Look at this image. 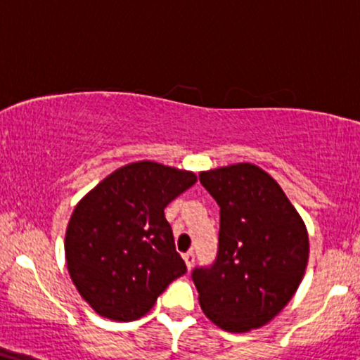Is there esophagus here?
I'll return each instance as SVG.
<instances>
[{"mask_svg": "<svg viewBox=\"0 0 360 360\" xmlns=\"http://www.w3.org/2000/svg\"><path fill=\"white\" fill-rule=\"evenodd\" d=\"M184 262H186V266H188V270H191L194 266V253L193 251H188V253L184 255Z\"/></svg>", "mask_w": 360, "mask_h": 360, "instance_id": "esophagus-1", "label": "esophagus"}]
</instances>
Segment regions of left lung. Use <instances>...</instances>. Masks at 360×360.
Here are the masks:
<instances>
[{
	"mask_svg": "<svg viewBox=\"0 0 360 360\" xmlns=\"http://www.w3.org/2000/svg\"><path fill=\"white\" fill-rule=\"evenodd\" d=\"M199 181L219 206L218 257L193 270L199 305L228 332L270 322L295 295L309 235L283 189L255 164L211 169Z\"/></svg>",
	"mask_w": 360,
	"mask_h": 360,
	"instance_id": "left-lung-1",
	"label": "left lung"
}]
</instances>
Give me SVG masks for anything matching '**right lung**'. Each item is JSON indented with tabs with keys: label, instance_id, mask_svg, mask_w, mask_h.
<instances>
[{
	"label": "right lung",
	"instance_id": "add662e5",
	"mask_svg": "<svg viewBox=\"0 0 360 360\" xmlns=\"http://www.w3.org/2000/svg\"><path fill=\"white\" fill-rule=\"evenodd\" d=\"M196 183L191 171L153 161L117 169L80 199L65 235V258L82 298L102 317L131 322L186 274L164 216Z\"/></svg>",
	"mask_w": 360,
	"mask_h": 360
}]
</instances>
